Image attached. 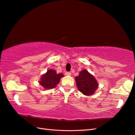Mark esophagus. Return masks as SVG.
<instances>
[{"mask_svg":"<svg viewBox=\"0 0 135 135\" xmlns=\"http://www.w3.org/2000/svg\"><path fill=\"white\" fill-rule=\"evenodd\" d=\"M65 74L66 75H71V72H65Z\"/></svg>","mask_w":135,"mask_h":135,"instance_id":"obj_1","label":"esophagus"}]
</instances>
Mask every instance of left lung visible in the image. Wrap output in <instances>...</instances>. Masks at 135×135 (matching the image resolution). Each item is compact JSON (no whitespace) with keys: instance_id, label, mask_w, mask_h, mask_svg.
Returning <instances> with one entry per match:
<instances>
[{"instance_id":"left-lung-1","label":"left lung","mask_w":135,"mask_h":135,"mask_svg":"<svg viewBox=\"0 0 135 135\" xmlns=\"http://www.w3.org/2000/svg\"><path fill=\"white\" fill-rule=\"evenodd\" d=\"M75 81L78 90L85 95L93 94L98 86L96 79L86 70L81 71Z\"/></svg>"}]
</instances>
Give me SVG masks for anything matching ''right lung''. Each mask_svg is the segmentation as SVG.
<instances>
[{
  "label": "right lung",
  "instance_id": "right-lung-1",
  "mask_svg": "<svg viewBox=\"0 0 135 135\" xmlns=\"http://www.w3.org/2000/svg\"><path fill=\"white\" fill-rule=\"evenodd\" d=\"M63 76L62 74H57L55 71L49 70L41 76L40 84L46 89L54 88L59 83L61 78Z\"/></svg>",
  "mask_w": 135,
  "mask_h": 135
}]
</instances>
